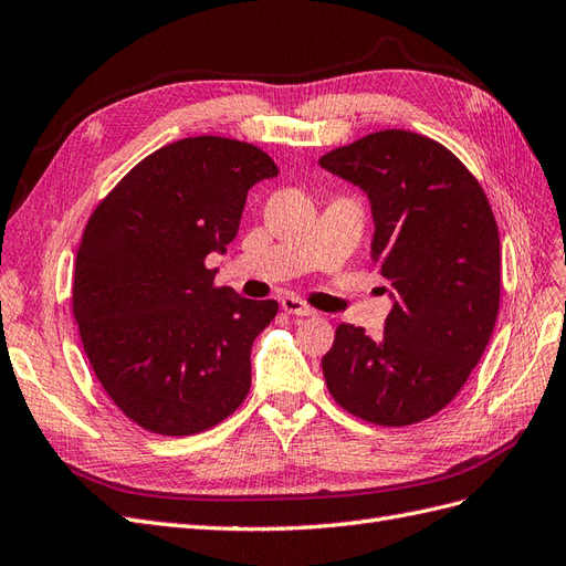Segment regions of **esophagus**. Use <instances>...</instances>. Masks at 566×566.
Segmentation results:
<instances>
[{"mask_svg": "<svg viewBox=\"0 0 566 566\" xmlns=\"http://www.w3.org/2000/svg\"><path fill=\"white\" fill-rule=\"evenodd\" d=\"M280 303H282L284 313H289V315H298V317H313V315H315V311H311L308 305H305L301 298L284 296Z\"/></svg>", "mask_w": 566, "mask_h": 566, "instance_id": "34e87169", "label": "esophagus"}]
</instances>
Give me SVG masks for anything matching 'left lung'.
Masks as SVG:
<instances>
[{
    "instance_id": "1",
    "label": "left lung",
    "mask_w": 566,
    "mask_h": 566,
    "mask_svg": "<svg viewBox=\"0 0 566 566\" xmlns=\"http://www.w3.org/2000/svg\"><path fill=\"white\" fill-rule=\"evenodd\" d=\"M373 211L369 258L391 286L384 334L338 325L322 358L344 410L406 427L443 410L489 346L500 303V237L486 193L439 142L381 130L319 158Z\"/></svg>"
}]
</instances>
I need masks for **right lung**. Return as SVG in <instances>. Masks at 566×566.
<instances>
[{
    "instance_id": "1",
    "label": "right lung",
    "mask_w": 566,
    "mask_h": 566,
    "mask_svg": "<svg viewBox=\"0 0 566 566\" xmlns=\"http://www.w3.org/2000/svg\"><path fill=\"white\" fill-rule=\"evenodd\" d=\"M253 144L187 137L96 206L77 249L73 315L104 391L164 436L211 429L251 389V346L277 301L216 289L208 253L239 232L249 189L277 175Z\"/></svg>"
}]
</instances>
